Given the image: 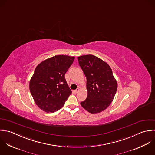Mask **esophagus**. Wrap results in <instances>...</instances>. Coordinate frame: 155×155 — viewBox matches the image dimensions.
<instances>
[{
	"mask_svg": "<svg viewBox=\"0 0 155 155\" xmlns=\"http://www.w3.org/2000/svg\"><path fill=\"white\" fill-rule=\"evenodd\" d=\"M79 88H78V89H76V90H74V93H78L79 92Z\"/></svg>",
	"mask_w": 155,
	"mask_h": 155,
	"instance_id": "1",
	"label": "esophagus"
}]
</instances>
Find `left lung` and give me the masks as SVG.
I'll list each match as a JSON object with an SVG mask.
<instances>
[{"label": "left lung", "mask_w": 155, "mask_h": 155, "mask_svg": "<svg viewBox=\"0 0 155 155\" xmlns=\"http://www.w3.org/2000/svg\"><path fill=\"white\" fill-rule=\"evenodd\" d=\"M87 78V99L81 106L91 114L105 110L112 102L117 90V82L110 66L102 59L87 54L78 58Z\"/></svg>", "instance_id": "8db88e82"}]
</instances>
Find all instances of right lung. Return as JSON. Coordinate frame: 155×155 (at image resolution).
Masks as SVG:
<instances>
[{
	"label": "right lung",
	"mask_w": 155,
	"mask_h": 155,
	"mask_svg": "<svg viewBox=\"0 0 155 155\" xmlns=\"http://www.w3.org/2000/svg\"><path fill=\"white\" fill-rule=\"evenodd\" d=\"M74 56L56 55L45 59L35 68L29 82V90L36 104L46 112L61 109L71 94L65 74Z\"/></svg>",
	"instance_id": "obj_1"
}]
</instances>
